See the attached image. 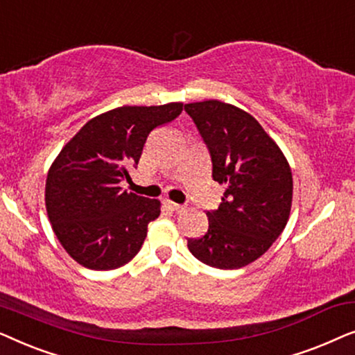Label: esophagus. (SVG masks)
<instances>
[{
  "label": "esophagus",
  "instance_id": "esophagus-1",
  "mask_svg": "<svg viewBox=\"0 0 355 355\" xmlns=\"http://www.w3.org/2000/svg\"><path fill=\"white\" fill-rule=\"evenodd\" d=\"M163 203H164V205H166L168 208H171L173 211H181V210H184V205H181V203H176V202L169 200V198H166V200H164Z\"/></svg>",
  "mask_w": 355,
  "mask_h": 355
}]
</instances>
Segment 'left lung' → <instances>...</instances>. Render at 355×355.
Returning <instances> with one entry per match:
<instances>
[{"label": "left lung", "instance_id": "8db88e82", "mask_svg": "<svg viewBox=\"0 0 355 355\" xmlns=\"http://www.w3.org/2000/svg\"><path fill=\"white\" fill-rule=\"evenodd\" d=\"M211 158L213 181L225 184L208 231L189 239L192 255L220 270L252 263L278 239L289 220L293 173L254 116L218 100L184 105Z\"/></svg>", "mask_w": 355, "mask_h": 355}]
</instances>
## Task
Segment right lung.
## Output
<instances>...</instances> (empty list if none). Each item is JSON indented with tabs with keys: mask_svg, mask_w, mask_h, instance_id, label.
I'll return each mask as SVG.
<instances>
[{
	"mask_svg": "<svg viewBox=\"0 0 355 355\" xmlns=\"http://www.w3.org/2000/svg\"><path fill=\"white\" fill-rule=\"evenodd\" d=\"M182 103L119 106L90 119L61 150L46 178L53 231L77 263L114 270L134 259L159 216V202L121 187L148 134L171 123Z\"/></svg>",
	"mask_w": 355,
	"mask_h": 355,
	"instance_id": "1",
	"label": "right lung"
}]
</instances>
